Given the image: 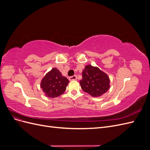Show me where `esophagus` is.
<instances>
[{"label":"esophagus","instance_id":"1","mask_svg":"<svg viewBox=\"0 0 150 150\" xmlns=\"http://www.w3.org/2000/svg\"><path fill=\"white\" fill-rule=\"evenodd\" d=\"M76 79H77V76H76V75H74V76H71V77H69V79L70 81L76 80Z\"/></svg>","mask_w":150,"mask_h":150}]
</instances>
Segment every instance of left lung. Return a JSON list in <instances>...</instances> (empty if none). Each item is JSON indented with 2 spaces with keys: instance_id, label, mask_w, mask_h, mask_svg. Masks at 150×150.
<instances>
[{
  "instance_id": "left-lung-1",
  "label": "left lung",
  "mask_w": 150,
  "mask_h": 150,
  "mask_svg": "<svg viewBox=\"0 0 150 150\" xmlns=\"http://www.w3.org/2000/svg\"><path fill=\"white\" fill-rule=\"evenodd\" d=\"M82 77L80 81L81 88L93 97L101 96L110 88L109 77L98 67L86 66L83 71Z\"/></svg>"
}]
</instances>
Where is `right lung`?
I'll return each mask as SVG.
<instances>
[{
	"label": "right lung",
	"mask_w": 150,
	"mask_h": 150,
	"mask_svg": "<svg viewBox=\"0 0 150 150\" xmlns=\"http://www.w3.org/2000/svg\"><path fill=\"white\" fill-rule=\"evenodd\" d=\"M68 83L69 80L56 68H53L42 79L40 87L47 97L54 98L64 93Z\"/></svg>",
	"instance_id": "right-lung-1"
}]
</instances>
